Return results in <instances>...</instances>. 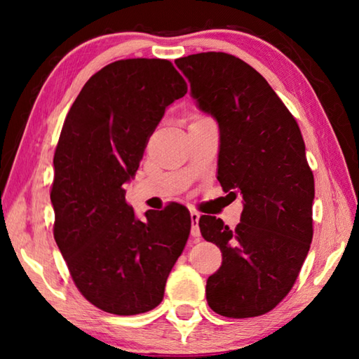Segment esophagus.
Masks as SVG:
<instances>
[{"mask_svg": "<svg viewBox=\"0 0 359 359\" xmlns=\"http://www.w3.org/2000/svg\"><path fill=\"white\" fill-rule=\"evenodd\" d=\"M190 218H191V236H193V238H199V236H201V233H199V226H198L199 214L196 210H191Z\"/></svg>", "mask_w": 359, "mask_h": 359, "instance_id": "obj_1", "label": "esophagus"}]
</instances>
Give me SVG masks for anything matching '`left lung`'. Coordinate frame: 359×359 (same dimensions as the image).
Returning <instances> with one entry per match:
<instances>
[{
  "label": "left lung",
  "instance_id": "left-lung-1",
  "mask_svg": "<svg viewBox=\"0 0 359 359\" xmlns=\"http://www.w3.org/2000/svg\"><path fill=\"white\" fill-rule=\"evenodd\" d=\"M191 95L220 128L218 175L242 194L234 229L203 215L199 229L222 250L208 278L212 311L228 318L259 317L293 288L313 236V174L297 121L266 79L244 60L203 52L175 60Z\"/></svg>",
  "mask_w": 359,
  "mask_h": 359
}]
</instances>
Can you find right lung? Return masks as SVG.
<instances>
[{"mask_svg": "<svg viewBox=\"0 0 359 359\" xmlns=\"http://www.w3.org/2000/svg\"><path fill=\"white\" fill-rule=\"evenodd\" d=\"M187 90L169 60H118L88 79L65 118L53 155V238L77 290L104 312L155 309L184 252L191 228L185 205L139 220L123 184L165 109Z\"/></svg>", "mask_w": 359, "mask_h": 359, "instance_id": "1", "label": "right lung"}]
</instances>
